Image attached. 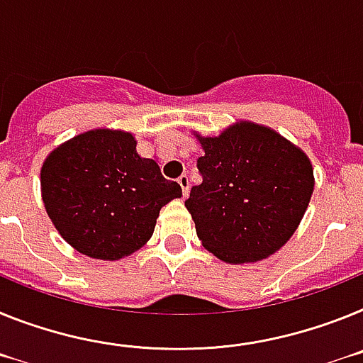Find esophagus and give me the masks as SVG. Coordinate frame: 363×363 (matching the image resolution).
<instances>
[{
  "mask_svg": "<svg viewBox=\"0 0 363 363\" xmlns=\"http://www.w3.org/2000/svg\"><path fill=\"white\" fill-rule=\"evenodd\" d=\"M177 182L179 184H181V188H182V195H188V190H190V181H188V175H186V173H182L181 177L177 179Z\"/></svg>",
  "mask_w": 363,
  "mask_h": 363,
  "instance_id": "34e87169",
  "label": "esophagus"
}]
</instances>
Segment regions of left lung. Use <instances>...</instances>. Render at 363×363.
<instances>
[{"label": "left lung", "instance_id": "obj_1", "mask_svg": "<svg viewBox=\"0 0 363 363\" xmlns=\"http://www.w3.org/2000/svg\"><path fill=\"white\" fill-rule=\"evenodd\" d=\"M203 181L184 201L206 250L226 263L269 257L298 228L314 190L311 160L263 125L241 122L199 137Z\"/></svg>", "mask_w": 363, "mask_h": 363}]
</instances>
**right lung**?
<instances>
[{
	"label": "right lung",
	"instance_id": "add662e5",
	"mask_svg": "<svg viewBox=\"0 0 363 363\" xmlns=\"http://www.w3.org/2000/svg\"><path fill=\"white\" fill-rule=\"evenodd\" d=\"M131 133L93 129L56 147L42 168V197L60 235L96 259H121L155 230L160 208L181 197Z\"/></svg>",
	"mask_w": 363,
	"mask_h": 363
}]
</instances>
